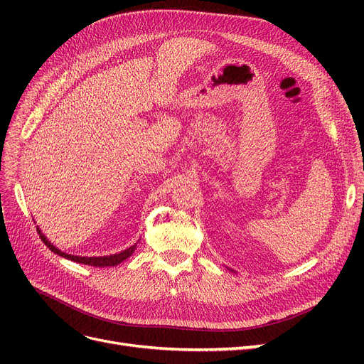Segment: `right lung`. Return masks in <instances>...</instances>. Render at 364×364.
Returning a JSON list of instances; mask_svg holds the SVG:
<instances>
[{"label": "right lung", "instance_id": "add662e5", "mask_svg": "<svg viewBox=\"0 0 364 364\" xmlns=\"http://www.w3.org/2000/svg\"><path fill=\"white\" fill-rule=\"evenodd\" d=\"M39 237H41V240L43 241V243H46V246L50 247L51 252L58 253V255L67 258V259H71L74 262L87 264V266H94V267H114V266H117V264H119L121 261H124L126 258H129L132 253L135 252V249H136V245H134V246H130L129 249H126L123 252L115 253V255H107V257H75V255H70V253H65V252L59 250L58 247H54L50 243V241L47 240V237L41 232V230H39Z\"/></svg>", "mask_w": 364, "mask_h": 364}]
</instances>
